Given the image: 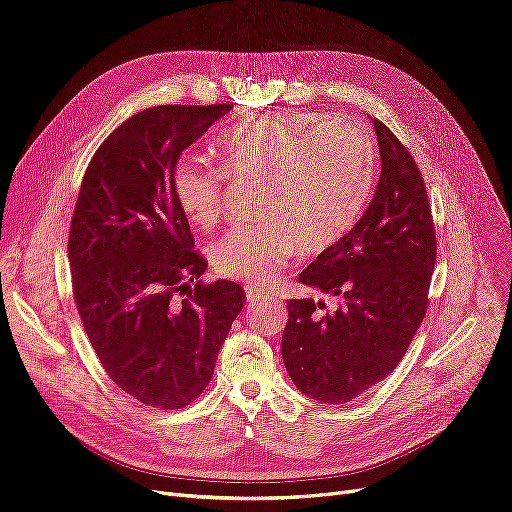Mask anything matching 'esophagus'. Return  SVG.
Returning <instances> with one entry per match:
<instances>
[{
  "label": "esophagus",
  "mask_w": 512,
  "mask_h": 512,
  "mask_svg": "<svg viewBox=\"0 0 512 512\" xmlns=\"http://www.w3.org/2000/svg\"><path fill=\"white\" fill-rule=\"evenodd\" d=\"M244 293H247V301H249V303H257V301H261V299H268V293L259 291V288H253V286L244 288Z\"/></svg>",
  "instance_id": "1"
}]
</instances>
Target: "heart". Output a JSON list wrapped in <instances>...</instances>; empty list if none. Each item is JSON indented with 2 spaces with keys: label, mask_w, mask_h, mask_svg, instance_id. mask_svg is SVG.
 I'll return each instance as SVG.
<instances>
[{
  "label": "heart",
  "mask_w": 512,
  "mask_h": 512,
  "mask_svg": "<svg viewBox=\"0 0 512 512\" xmlns=\"http://www.w3.org/2000/svg\"><path fill=\"white\" fill-rule=\"evenodd\" d=\"M221 165L186 157L173 171V194L196 228L224 217L230 180L261 182L255 226L213 244L221 278L270 286L286 263L320 255L362 217L376 177L370 131L351 117L272 113L232 125L219 138Z\"/></svg>",
  "instance_id": "1"
}]
</instances>
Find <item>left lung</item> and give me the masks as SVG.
<instances>
[{
	"instance_id": "8db88e82",
	"label": "left lung",
	"mask_w": 512,
	"mask_h": 512,
	"mask_svg": "<svg viewBox=\"0 0 512 512\" xmlns=\"http://www.w3.org/2000/svg\"><path fill=\"white\" fill-rule=\"evenodd\" d=\"M381 177L353 230L318 255L299 282L339 299L288 301L282 360L293 383L322 404H345L402 362L427 314L437 257L425 182L410 150L379 119Z\"/></svg>"
}]
</instances>
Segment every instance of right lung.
Wrapping results in <instances>:
<instances>
[{"instance_id": "obj_1", "label": "right lung", "mask_w": 512, "mask_h": 512, "mask_svg": "<svg viewBox=\"0 0 512 512\" xmlns=\"http://www.w3.org/2000/svg\"><path fill=\"white\" fill-rule=\"evenodd\" d=\"M232 104H167L129 117L83 175L69 232L73 297L106 374L138 402L180 410L209 385L244 301L205 284L188 217L173 194L182 152Z\"/></svg>"}]
</instances>
